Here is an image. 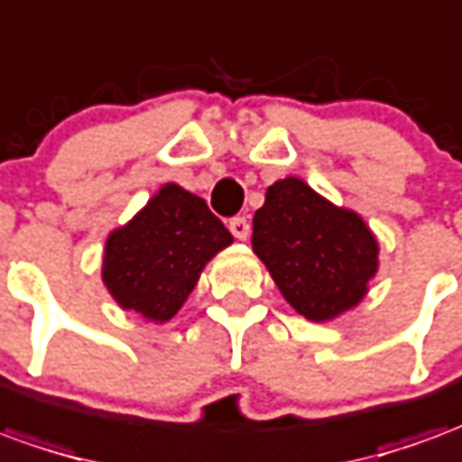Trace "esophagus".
<instances>
[{
  "mask_svg": "<svg viewBox=\"0 0 462 462\" xmlns=\"http://www.w3.org/2000/svg\"><path fill=\"white\" fill-rule=\"evenodd\" d=\"M230 232L237 240H247V235H250V222H247V217H232Z\"/></svg>",
  "mask_w": 462,
  "mask_h": 462,
  "instance_id": "1",
  "label": "esophagus"
}]
</instances>
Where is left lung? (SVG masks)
Listing matches in <instances>:
<instances>
[{
  "mask_svg": "<svg viewBox=\"0 0 462 462\" xmlns=\"http://www.w3.org/2000/svg\"><path fill=\"white\" fill-rule=\"evenodd\" d=\"M253 250L282 298L312 322L335 320L360 305L380 264L367 222L300 177L267 187L253 217Z\"/></svg>",
  "mask_w": 462,
  "mask_h": 462,
  "instance_id": "obj_1",
  "label": "left lung"
}]
</instances>
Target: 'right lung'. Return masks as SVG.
<instances>
[{
	"instance_id": "obj_1",
	"label": "right lung",
	"mask_w": 462,
	"mask_h": 462,
	"mask_svg": "<svg viewBox=\"0 0 462 462\" xmlns=\"http://www.w3.org/2000/svg\"><path fill=\"white\" fill-rule=\"evenodd\" d=\"M232 235L208 202L167 182L127 225L109 232L102 282L122 310L167 322L185 305L205 264Z\"/></svg>"
}]
</instances>
